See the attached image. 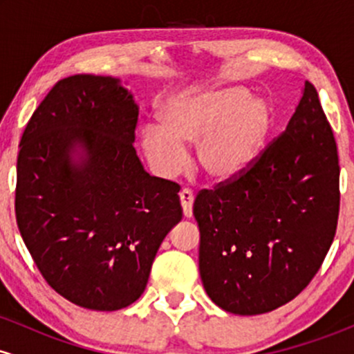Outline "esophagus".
<instances>
[{"instance_id":"1","label":"esophagus","mask_w":354,"mask_h":354,"mask_svg":"<svg viewBox=\"0 0 354 354\" xmlns=\"http://www.w3.org/2000/svg\"><path fill=\"white\" fill-rule=\"evenodd\" d=\"M180 201H181V208H183V214H185V218L193 216L194 196H193V193H191V189H188V188L181 189Z\"/></svg>"}]
</instances>
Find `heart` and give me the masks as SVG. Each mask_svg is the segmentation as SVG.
I'll return each mask as SVG.
<instances>
[{"instance_id": "obj_1", "label": "heart", "mask_w": 354, "mask_h": 354, "mask_svg": "<svg viewBox=\"0 0 354 354\" xmlns=\"http://www.w3.org/2000/svg\"><path fill=\"white\" fill-rule=\"evenodd\" d=\"M158 126H143L140 146L160 176L185 166V146L194 145V165L211 183L243 178L258 163L274 124L271 104L250 89L226 86L174 96L158 111Z\"/></svg>"}]
</instances>
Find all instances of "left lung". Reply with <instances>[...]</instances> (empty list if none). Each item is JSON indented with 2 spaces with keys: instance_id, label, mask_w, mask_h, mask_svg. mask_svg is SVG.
Returning <instances> with one entry per match:
<instances>
[{
  "instance_id": "left-lung-1",
  "label": "left lung",
  "mask_w": 354,
  "mask_h": 354,
  "mask_svg": "<svg viewBox=\"0 0 354 354\" xmlns=\"http://www.w3.org/2000/svg\"><path fill=\"white\" fill-rule=\"evenodd\" d=\"M338 213L336 141L318 93L304 81L286 129L258 163L194 200L206 295L241 316L291 301L318 273Z\"/></svg>"
}]
</instances>
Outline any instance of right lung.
<instances>
[{
	"label": "right lung",
	"instance_id": "add662e5",
	"mask_svg": "<svg viewBox=\"0 0 354 354\" xmlns=\"http://www.w3.org/2000/svg\"><path fill=\"white\" fill-rule=\"evenodd\" d=\"M140 106L113 76L58 81L28 121L16 221L36 266L68 301L116 311L143 295L180 186L149 176L135 151Z\"/></svg>",
	"mask_w": 354,
	"mask_h": 354
}]
</instances>
